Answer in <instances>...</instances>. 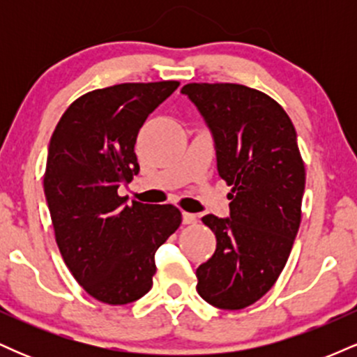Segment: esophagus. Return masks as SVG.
I'll return each instance as SVG.
<instances>
[{
    "mask_svg": "<svg viewBox=\"0 0 357 357\" xmlns=\"http://www.w3.org/2000/svg\"><path fill=\"white\" fill-rule=\"evenodd\" d=\"M196 221V215L195 213H188V211H183V223L184 225H192Z\"/></svg>",
    "mask_w": 357,
    "mask_h": 357,
    "instance_id": "1",
    "label": "esophagus"
}]
</instances>
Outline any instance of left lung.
Wrapping results in <instances>:
<instances>
[{"label": "left lung", "instance_id": "obj_1", "mask_svg": "<svg viewBox=\"0 0 357 357\" xmlns=\"http://www.w3.org/2000/svg\"><path fill=\"white\" fill-rule=\"evenodd\" d=\"M210 127L230 218L202 221L216 250L196 268L208 304L240 310L272 289L301 227L305 166L287 112L260 90L240 84H186L181 89Z\"/></svg>", "mask_w": 357, "mask_h": 357}]
</instances>
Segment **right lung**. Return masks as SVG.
I'll list each match as a JSON object with an SVG mask.
<instances>
[{"instance_id": "add662e5", "label": "right lung", "mask_w": 357, "mask_h": 357, "mask_svg": "<svg viewBox=\"0 0 357 357\" xmlns=\"http://www.w3.org/2000/svg\"><path fill=\"white\" fill-rule=\"evenodd\" d=\"M178 80L119 84L73 100L53 130L43 190L65 265L82 289L109 305L153 287L154 253L181 225L173 204H126L119 186L139 173L136 139Z\"/></svg>"}]
</instances>
